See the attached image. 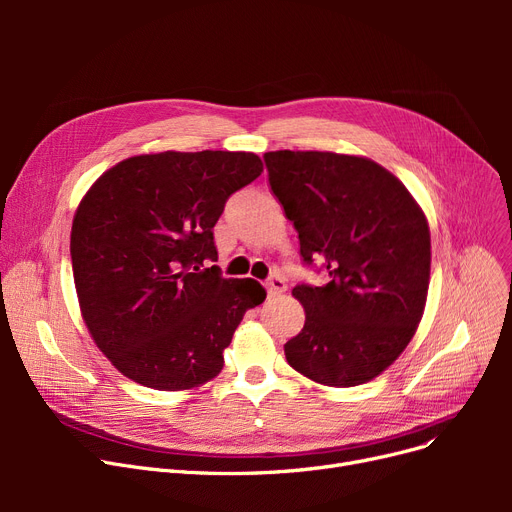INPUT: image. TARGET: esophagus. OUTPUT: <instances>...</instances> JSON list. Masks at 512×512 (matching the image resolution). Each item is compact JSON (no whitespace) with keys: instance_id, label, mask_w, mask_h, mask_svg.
<instances>
[{"instance_id":"esophagus-1","label":"esophagus","mask_w":512,"mask_h":512,"mask_svg":"<svg viewBox=\"0 0 512 512\" xmlns=\"http://www.w3.org/2000/svg\"><path fill=\"white\" fill-rule=\"evenodd\" d=\"M265 288H267V294H270V297H276V294H282L286 290V280H284L282 274L276 272V274L270 276V280L265 282Z\"/></svg>"}]
</instances>
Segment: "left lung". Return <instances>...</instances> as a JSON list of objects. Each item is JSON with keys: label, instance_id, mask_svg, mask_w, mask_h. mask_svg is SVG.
Returning <instances> with one entry per match:
<instances>
[{"label": "left lung", "instance_id": "left-lung-1", "mask_svg": "<svg viewBox=\"0 0 512 512\" xmlns=\"http://www.w3.org/2000/svg\"><path fill=\"white\" fill-rule=\"evenodd\" d=\"M272 193L299 232L301 257L328 272L299 284L303 330L284 344L292 369L336 388L378 378L421 321L432 265L425 213L392 172L332 151L263 155Z\"/></svg>", "mask_w": 512, "mask_h": 512}]
</instances>
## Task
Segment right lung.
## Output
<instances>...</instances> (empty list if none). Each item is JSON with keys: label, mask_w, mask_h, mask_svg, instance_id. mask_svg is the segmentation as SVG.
<instances>
[{"label": "right lung", "mask_w": 512, "mask_h": 512, "mask_svg": "<svg viewBox=\"0 0 512 512\" xmlns=\"http://www.w3.org/2000/svg\"><path fill=\"white\" fill-rule=\"evenodd\" d=\"M263 172L247 151L128 157L80 201L70 255L80 313L128 380L191 390L224 367L242 315L265 299L253 278H222L213 226Z\"/></svg>", "instance_id": "right-lung-1"}]
</instances>
